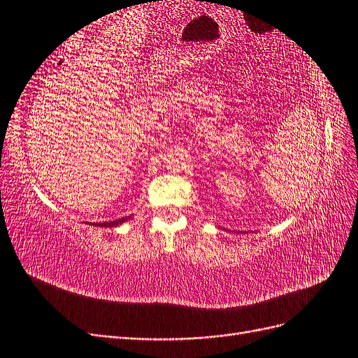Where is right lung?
<instances>
[{
  "instance_id": "obj_1",
  "label": "right lung",
  "mask_w": 358,
  "mask_h": 358,
  "mask_svg": "<svg viewBox=\"0 0 358 358\" xmlns=\"http://www.w3.org/2000/svg\"><path fill=\"white\" fill-rule=\"evenodd\" d=\"M129 218V216H128ZM128 218H121V220H116V221H109V222H101V224H95V225H101V227H115V225H119L125 222Z\"/></svg>"
}]
</instances>
